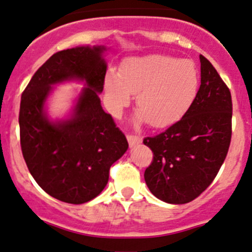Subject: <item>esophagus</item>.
<instances>
[{
    "label": "esophagus",
    "mask_w": 252,
    "mask_h": 252,
    "mask_svg": "<svg viewBox=\"0 0 252 252\" xmlns=\"http://www.w3.org/2000/svg\"><path fill=\"white\" fill-rule=\"evenodd\" d=\"M126 139H128L129 146L130 147L135 146V145H139L140 142L142 141L141 136H140V135H136V134H128L126 135Z\"/></svg>",
    "instance_id": "esophagus-1"
}]
</instances>
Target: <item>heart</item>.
<instances>
[{
  "label": "heart",
  "mask_w": 252,
  "mask_h": 252,
  "mask_svg": "<svg viewBox=\"0 0 252 252\" xmlns=\"http://www.w3.org/2000/svg\"><path fill=\"white\" fill-rule=\"evenodd\" d=\"M105 97L113 115H119L136 95V106L152 126H166L179 121L197 96L199 71L192 60L152 54L129 58L121 75L107 71Z\"/></svg>",
  "instance_id": "heart-1"
}]
</instances>
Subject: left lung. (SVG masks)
<instances>
[{
	"instance_id": "1",
	"label": "left lung",
	"mask_w": 252,
	"mask_h": 252,
	"mask_svg": "<svg viewBox=\"0 0 252 252\" xmlns=\"http://www.w3.org/2000/svg\"><path fill=\"white\" fill-rule=\"evenodd\" d=\"M200 87L179 122L144 139L153 159L145 170L152 194L169 204L192 202L210 186L228 153L232 96L213 63L202 54Z\"/></svg>"
}]
</instances>
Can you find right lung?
I'll return each instance as SVG.
<instances>
[{
	"mask_svg": "<svg viewBox=\"0 0 252 252\" xmlns=\"http://www.w3.org/2000/svg\"><path fill=\"white\" fill-rule=\"evenodd\" d=\"M105 47H77L55 53L21 94L19 126L23 157L35 181L52 197L83 204L101 193L110 168L128 150L126 135L100 104L104 89ZM84 79L85 89L74 116L52 124L44 101L53 84Z\"/></svg>",
	"mask_w": 252,
	"mask_h": 252,
	"instance_id": "add662e5",
	"label": "right lung"
}]
</instances>
